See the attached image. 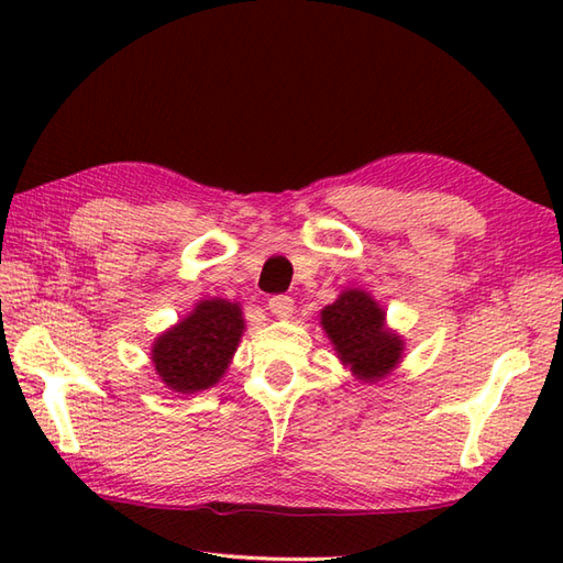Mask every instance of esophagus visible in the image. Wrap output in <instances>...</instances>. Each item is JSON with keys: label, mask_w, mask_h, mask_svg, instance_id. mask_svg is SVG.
Wrapping results in <instances>:
<instances>
[{"label": "esophagus", "mask_w": 563, "mask_h": 563, "mask_svg": "<svg viewBox=\"0 0 563 563\" xmlns=\"http://www.w3.org/2000/svg\"><path fill=\"white\" fill-rule=\"evenodd\" d=\"M268 309H271V314L280 317V319H288L295 312V300L288 295H273L268 300Z\"/></svg>", "instance_id": "obj_1"}]
</instances>
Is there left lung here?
<instances>
[{
    "label": "left lung",
    "instance_id": "obj_1",
    "mask_svg": "<svg viewBox=\"0 0 563 563\" xmlns=\"http://www.w3.org/2000/svg\"><path fill=\"white\" fill-rule=\"evenodd\" d=\"M319 324L357 379L377 382L401 361V336L387 329L385 309L365 290H343L336 302L321 309Z\"/></svg>",
    "mask_w": 563,
    "mask_h": 563
}]
</instances>
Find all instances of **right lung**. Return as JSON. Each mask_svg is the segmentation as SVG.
<instances>
[{"instance_id": "1", "label": "right lung", "mask_w": 563, "mask_h": 563, "mask_svg": "<svg viewBox=\"0 0 563 563\" xmlns=\"http://www.w3.org/2000/svg\"><path fill=\"white\" fill-rule=\"evenodd\" d=\"M244 333L242 307L230 300H202L184 321L152 345V365L172 391L210 389L230 367Z\"/></svg>"}]
</instances>
